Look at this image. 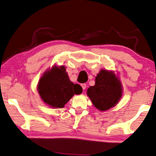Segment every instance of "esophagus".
Segmentation results:
<instances>
[{
    "label": "esophagus",
    "instance_id": "34e87169",
    "mask_svg": "<svg viewBox=\"0 0 156 156\" xmlns=\"http://www.w3.org/2000/svg\"><path fill=\"white\" fill-rule=\"evenodd\" d=\"M81 86V87H82L83 90H85L86 88V83H82Z\"/></svg>",
    "mask_w": 156,
    "mask_h": 156
}]
</instances>
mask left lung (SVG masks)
I'll list each match as a JSON object with an SVG mask.
<instances>
[{
	"label": "left lung",
	"instance_id": "1",
	"mask_svg": "<svg viewBox=\"0 0 156 156\" xmlns=\"http://www.w3.org/2000/svg\"><path fill=\"white\" fill-rule=\"evenodd\" d=\"M87 94L98 110H108L121 98V84L113 72L101 70L95 78V85L87 90Z\"/></svg>",
	"mask_w": 156,
	"mask_h": 156
}]
</instances>
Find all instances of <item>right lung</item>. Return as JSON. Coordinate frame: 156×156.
<instances>
[{
    "label": "right lung",
    "instance_id": "add662e5",
    "mask_svg": "<svg viewBox=\"0 0 156 156\" xmlns=\"http://www.w3.org/2000/svg\"><path fill=\"white\" fill-rule=\"evenodd\" d=\"M43 101L52 108H62L74 94H80L82 88L70 81L65 67L53 66L44 74L37 86Z\"/></svg>",
    "mask_w": 156,
    "mask_h": 156
}]
</instances>
